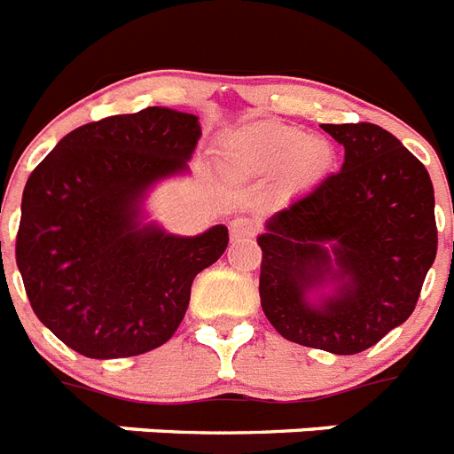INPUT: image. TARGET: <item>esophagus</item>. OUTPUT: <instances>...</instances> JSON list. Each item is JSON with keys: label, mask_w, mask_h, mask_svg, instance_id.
<instances>
[{"label": "esophagus", "mask_w": 454, "mask_h": 454, "mask_svg": "<svg viewBox=\"0 0 454 454\" xmlns=\"http://www.w3.org/2000/svg\"><path fill=\"white\" fill-rule=\"evenodd\" d=\"M230 231H231V239H237V241H241V239H253L257 231V223L253 220V217L239 215L231 220Z\"/></svg>", "instance_id": "1"}]
</instances>
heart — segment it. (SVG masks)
Wrapping results in <instances>:
<instances>
[{
    "instance_id": "obj_1",
    "label": "heart",
    "mask_w": 454,
    "mask_h": 454,
    "mask_svg": "<svg viewBox=\"0 0 454 454\" xmlns=\"http://www.w3.org/2000/svg\"><path fill=\"white\" fill-rule=\"evenodd\" d=\"M241 154L246 161L260 166H288L300 157L297 168L307 177L318 176L330 161V152L325 150V145H307V136L286 129L257 130L241 143Z\"/></svg>"
}]
</instances>
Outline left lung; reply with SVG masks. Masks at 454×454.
<instances>
[{
  "label": "left lung",
  "mask_w": 454,
  "mask_h": 454,
  "mask_svg": "<svg viewBox=\"0 0 454 454\" xmlns=\"http://www.w3.org/2000/svg\"><path fill=\"white\" fill-rule=\"evenodd\" d=\"M324 130L344 145V164L257 237L260 302L286 340L349 356L371 349L415 309L438 248L434 184L422 161L382 126ZM328 276L342 278L343 288L311 308L306 290Z\"/></svg>",
  "instance_id": "1"
}]
</instances>
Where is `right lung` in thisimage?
Segmentation results:
<instances>
[{
	"label": "right lung",
	"instance_id": "right-lung-1",
	"mask_svg": "<svg viewBox=\"0 0 454 454\" xmlns=\"http://www.w3.org/2000/svg\"><path fill=\"white\" fill-rule=\"evenodd\" d=\"M199 117L166 107L83 124L27 177L16 234L25 293L53 335L89 358L137 356L168 342L192 281L223 255L217 224L199 237L137 227V199L187 168Z\"/></svg>",
	"mask_w": 454,
	"mask_h": 454
}]
</instances>
